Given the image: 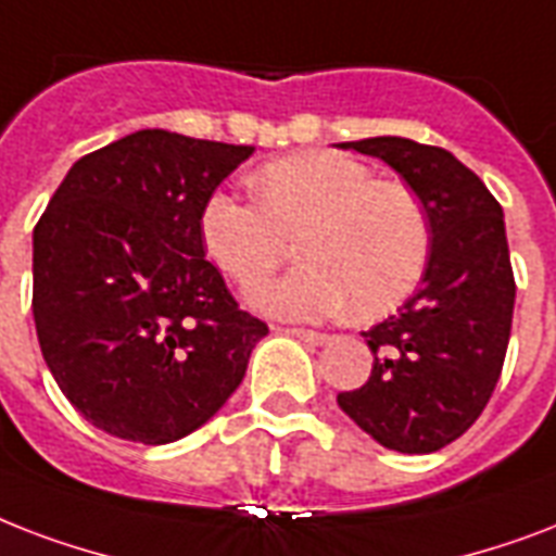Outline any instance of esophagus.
<instances>
[{
	"label": "esophagus",
	"mask_w": 556,
	"mask_h": 556,
	"mask_svg": "<svg viewBox=\"0 0 556 556\" xmlns=\"http://www.w3.org/2000/svg\"><path fill=\"white\" fill-rule=\"evenodd\" d=\"M281 333L292 339H301L304 345H327V333H316V330H301V327H278Z\"/></svg>",
	"instance_id": "34e87169"
}]
</instances>
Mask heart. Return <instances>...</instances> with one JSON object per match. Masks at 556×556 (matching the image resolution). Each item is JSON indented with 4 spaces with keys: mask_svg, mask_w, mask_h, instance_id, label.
<instances>
[{
    "mask_svg": "<svg viewBox=\"0 0 556 556\" xmlns=\"http://www.w3.org/2000/svg\"><path fill=\"white\" fill-rule=\"evenodd\" d=\"M257 202L211 193L200 214L205 255L243 287L264 281L299 238L304 266L257 287L261 313L299 321L337 316L377 318L400 307L432 255V223L408 185L377 179L342 153L304 150L257 167Z\"/></svg>",
    "mask_w": 556,
    "mask_h": 556,
    "instance_id": "obj_1",
    "label": "heart"
}]
</instances>
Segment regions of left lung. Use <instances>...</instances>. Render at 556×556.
I'll return each mask as SVG.
<instances>
[{
	"instance_id": "left-lung-1",
	"label": "left lung",
	"mask_w": 556,
	"mask_h": 556,
	"mask_svg": "<svg viewBox=\"0 0 556 556\" xmlns=\"http://www.w3.org/2000/svg\"><path fill=\"white\" fill-rule=\"evenodd\" d=\"M337 148L397 170L432 223L420 290L397 316L365 330L371 377L363 389L342 391L337 403L386 450L434 453L476 424L505 363L516 299L505 214L450 150L400 136Z\"/></svg>"
}]
</instances>
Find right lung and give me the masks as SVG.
<instances>
[{"instance_id": "1", "label": "right lung", "mask_w": 556, "mask_h": 556, "mask_svg": "<svg viewBox=\"0 0 556 556\" xmlns=\"http://www.w3.org/2000/svg\"><path fill=\"white\" fill-rule=\"evenodd\" d=\"M255 148L139 130L77 159L34 229V325L68 403L124 441H179L235 394L261 318L205 261L202 205Z\"/></svg>"}]
</instances>
